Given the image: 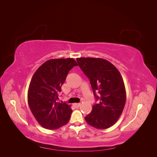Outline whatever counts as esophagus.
I'll use <instances>...</instances> for the list:
<instances>
[{"mask_svg":"<svg viewBox=\"0 0 157 157\" xmlns=\"http://www.w3.org/2000/svg\"><path fill=\"white\" fill-rule=\"evenodd\" d=\"M73 105H74V107H76V108H78V107H79L80 106V103H75Z\"/></svg>","mask_w":157,"mask_h":157,"instance_id":"34e87169","label":"esophagus"}]
</instances>
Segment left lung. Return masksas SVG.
I'll return each mask as SVG.
<instances>
[{
  "mask_svg": "<svg viewBox=\"0 0 157 157\" xmlns=\"http://www.w3.org/2000/svg\"><path fill=\"white\" fill-rule=\"evenodd\" d=\"M80 68L89 78L96 100L92 111L84 117L97 129H107L115 124L124 109L126 94L118 70L106 59L77 58Z\"/></svg>",
  "mask_w": 157,
  "mask_h": 157,
  "instance_id": "8db88e82",
  "label": "left lung"
}]
</instances>
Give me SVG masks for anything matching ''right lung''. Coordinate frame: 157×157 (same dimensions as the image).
Returning a JSON list of instances; mask_svg holds the SVG:
<instances>
[{
	"instance_id": "1",
	"label": "right lung",
	"mask_w": 157,
	"mask_h": 157,
	"mask_svg": "<svg viewBox=\"0 0 157 157\" xmlns=\"http://www.w3.org/2000/svg\"><path fill=\"white\" fill-rule=\"evenodd\" d=\"M77 65L73 58L52 59L42 64L33 76L28 103L36 121L46 129H58L70 119L71 105L57 102V99L69 71Z\"/></svg>"
}]
</instances>
